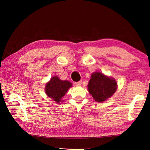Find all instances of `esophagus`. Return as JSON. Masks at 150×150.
I'll return each mask as SVG.
<instances>
[{"mask_svg": "<svg viewBox=\"0 0 150 150\" xmlns=\"http://www.w3.org/2000/svg\"><path fill=\"white\" fill-rule=\"evenodd\" d=\"M82 84V81H78V82H75V84L76 86H81Z\"/></svg>", "mask_w": 150, "mask_h": 150, "instance_id": "34e87169", "label": "esophagus"}]
</instances>
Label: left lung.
<instances>
[{
  "mask_svg": "<svg viewBox=\"0 0 150 150\" xmlns=\"http://www.w3.org/2000/svg\"><path fill=\"white\" fill-rule=\"evenodd\" d=\"M89 92L93 99L102 103L115 92L117 83L114 78L105 75L100 72L92 73L88 85Z\"/></svg>",
  "mask_w": 150,
  "mask_h": 150,
  "instance_id": "1",
  "label": "left lung"
}]
</instances>
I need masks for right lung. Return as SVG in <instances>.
Listing matches in <instances>:
<instances>
[{"label": "right lung", "instance_id": "1", "mask_svg": "<svg viewBox=\"0 0 150 150\" xmlns=\"http://www.w3.org/2000/svg\"><path fill=\"white\" fill-rule=\"evenodd\" d=\"M72 86V84L70 81L61 80L58 76H54L46 83L45 92L49 97L57 103H59L64 101L61 100L62 98Z\"/></svg>", "mask_w": 150, "mask_h": 150}]
</instances>
